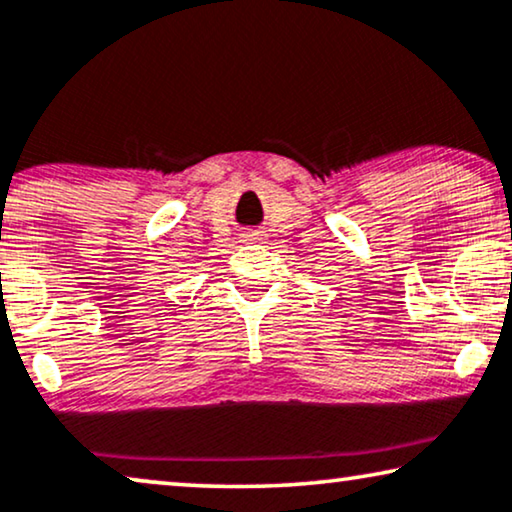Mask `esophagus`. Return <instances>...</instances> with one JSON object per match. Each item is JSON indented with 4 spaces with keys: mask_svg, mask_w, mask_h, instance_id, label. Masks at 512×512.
Wrapping results in <instances>:
<instances>
[{
    "mask_svg": "<svg viewBox=\"0 0 512 512\" xmlns=\"http://www.w3.org/2000/svg\"><path fill=\"white\" fill-rule=\"evenodd\" d=\"M244 240H247L249 244H254V242H261V240H263V235H258V233H249V235H244Z\"/></svg>",
    "mask_w": 512,
    "mask_h": 512,
    "instance_id": "obj_1",
    "label": "esophagus"
}]
</instances>
